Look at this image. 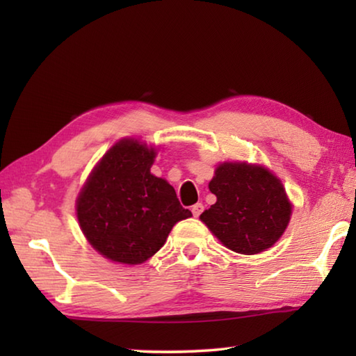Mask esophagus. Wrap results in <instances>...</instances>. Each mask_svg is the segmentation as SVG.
I'll return each instance as SVG.
<instances>
[{"instance_id":"1","label":"esophagus","mask_w":356,"mask_h":356,"mask_svg":"<svg viewBox=\"0 0 356 356\" xmlns=\"http://www.w3.org/2000/svg\"><path fill=\"white\" fill-rule=\"evenodd\" d=\"M202 210H204V206H202L201 202H197V204H195V206L191 207V212H193V215H195V216H200L202 213Z\"/></svg>"}]
</instances>
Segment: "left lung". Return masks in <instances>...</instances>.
<instances>
[{
	"instance_id": "obj_1",
	"label": "left lung",
	"mask_w": 356,
	"mask_h": 356,
	"mask_svg": "<svg viewBox=\"0 0 356 356\" xmlns=\"http://www.w3.org/2000/svg\"><path fill=\"white\" fill-rule=\"evenodd\" d=\"M209 190L216 202L200 218L226 248L257 254L284 234L292 204L281 180L265 166L225 161L215 170Z\"/></svg>"
}]
</instances>
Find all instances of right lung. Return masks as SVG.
Wrapping results in <instances>:
<instances>
[{
    "label": "right lung",
    "instance_id": "right-lung-1",
    "mask_svg": "<svg viewBox=\"0 0 356 356\" xmlns=\"http://www.w3.org/2000/svg\"><path fill=\"white\" fill-rule=\"evenodd\" d=\"M155 155L146 143L124 138L102 156L76 197L84 237L113 262L147 261L172 226L191 216L172 186L150 172Z\"/></svg>",
    "mask_w": 356,
    "mask_h": 356
}]
</instances>
